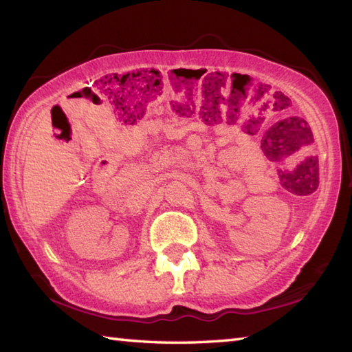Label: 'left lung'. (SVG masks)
Returning a JSON list of instances; mask_svg holds the SVG:
<instances>
[{
    "mask_svg": "<svg viewBox=\"0 0 352 352\" xmlns=\"http://www.w3.org/2000/svg\"><path fill=\"white\" fill-rule=\"evenodd\" d=\"M286 115V112H285ZM292 117H297L303 121V123L309 127L308 121L305 118L298 117V115H292ZM276 120V117L270 118L267 123H272V121ZM309 132H311V137H309V142L311 146L314 143V135H312V131L309 127ZM309 146V148H311ZM283 177L286 178L287 182H289V189L292 192H296L297 195H309L314 192L318 186V160L314 155H306L302 162H298L296 166H292V169L289 172V175L283 174Z\"/></svg>",
    "mask_w": 352,
    "mask_h": 352,
    "instance_id": "obj_1",
    "label": "left lung"
}]
</instances>
